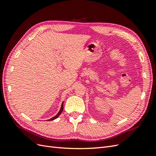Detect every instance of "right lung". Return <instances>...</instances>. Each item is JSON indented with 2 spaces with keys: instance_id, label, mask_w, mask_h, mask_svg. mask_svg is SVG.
<instances>
[{
  "instance_id": "obj_1",
  "label": "right lung",
  "mask_w": 156,
  "mask_h": 156,
  "mask_svg": "<svg viewBox=\"0 0 156 156\" xmlns=\"http://www.w3.org/2000/svg\"><path fill=\"white\" fill-rule=\"evenodd\" d=\"M63 102H62V105H61V108H60V110L59 111V112H58V114L56 115V116H55L54 117H53L52 118V119H49V120H55V119H57V118L59 116V115L61 114V112H62V111H63Z\"/></svg>"
}]
</instances>
